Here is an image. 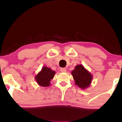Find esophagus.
Here are the masks:
<instances>
[{
    "label": "esophagus",
    "mask_w": 122,
    "mask_h": 122,
    "mask_svg": "<svg viewBox=\"0 0 122 122\" xmlns=\"http://www.w3.org/2000/svg\"><path fill=\"white\" fill-rule=\"evenodd\" d=\"M60 71H61V72H66L67 70H66V68H61V69H60Z\"/></svg>",
    "instance_id": "1"
}]
</instances>
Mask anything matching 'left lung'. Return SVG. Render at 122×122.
Segmentation results:
<instances>
[{
	"instance_id": "left-lung-1",
	"label": "left lung",
	"mask_w": 122,
	"mask_h": 122,
	"mask_svg": "<svg viewBox=\"0 0 122 122\" xmlns=\"http://www.w3.org/2000/svg\"><path fill=\"white\" fill-rule=\"evenodd\" d=\"M75 83L81 88H86L90 84L92 80L91 74L82 65H78L71 72Z\"/></svg>"
}]
</instances>
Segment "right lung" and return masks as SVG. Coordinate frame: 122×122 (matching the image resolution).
<instances>
[{"instance_id":"obj_1","label":"right lung","mask_w":122,"mask_h":122,"mask_svg":"<svg viewBox=\"0 0 122 122\" xmlns=\"http://www.w3.org/2000/svg\"><path fill=\"white\" fill-rule=\"evenodd\" d=\"M55 72L51 68L44 67L41 72L35 77L37 83L42 87H47L50 86V81L54 78Z\"/></svg>"}]
</instances>
